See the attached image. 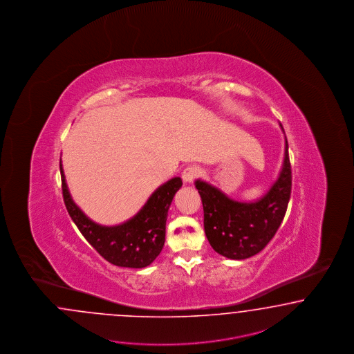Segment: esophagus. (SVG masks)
I'll list each match as a JSON object with an SVG mask.
<instances>
[{"instance_id":"34e87169","label":"esophagus","mask_w":354,"mask_h":354,"mask_svg":"<svg viewBox=\"0 0 354 354\" xmlns=\"http://www.w3.org/2000/svg\"><path fill=\"white\" fill-rule=\"evenodd\" d=\"M201 168L196 167V165H190V167H186L183 171V180L186 183H193L195 178H198L201 176Z\"/></svg>"}]
</instances>
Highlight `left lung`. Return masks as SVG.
<instances>
[{"label": "left lung", "instance_id": "left-lung-1", "mask_svg": "<svg viewBox=\"0 0 354 354\" xmlns=\"http://www.w3.org/2000/svg\"><path fill=\"white\" fill-rule=\"evenodd\" d=\"M195 187L202 199L205 236L212 249L229 259L250 258L272 240L286 216L292 192L288 140L280 176L258 202H236L201 180L195 181Z\"/></svg>", "mask_w": 354, "mask_h": 354}]
</instances>
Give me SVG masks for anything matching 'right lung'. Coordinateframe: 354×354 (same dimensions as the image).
<instances>
[{
	"label": "right lung",
	"instance_id": "add662e5",
	"mask_svg": "<svg viewBox=\"0 0 354 354\" xmlns=\"http://www.w3.org/2000/svg\"><path fill=\"white\" fill-rule=\"evenodd\" d=\"M62 195L68 215L83 237L105 261L118 267L143 268L153 262L165 242V224L173 196L183 186L174 177L149 196L136 216L121 225L102 227L86 216L73 202L59 159Z\"/></svg>",
	"mask_w": 354,
	"mask_h": 354
}]
</instances>
